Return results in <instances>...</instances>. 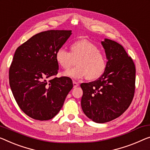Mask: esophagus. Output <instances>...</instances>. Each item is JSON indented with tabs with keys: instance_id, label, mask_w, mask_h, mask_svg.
<instances>
[{
	"instance_id": "obj_1",
	"label": "esophagus",
	"mask_w": 150,
	"mask_h": 150,
	"mask_svg": "<svg viewBox=\"0 0 150 150\" xmlns=\"http://www.w3.org/2000/svg\"><path fill=\"white\" fill-rule=\"evenodd\" d=\"M73 88H76V87H78V86H79V85L77 82H76L75 81H73Z\"/></svg>"
}]
</instances>
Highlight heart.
<instances>
[{
	"label": "heart",
	"instance_id": "b5f03b06",
	"mask_svg": "<svg viewBox=\"0 0 150 150\" xmlns=\"http://www.w3.org/2000/svg\"><path fill=\"white\" fill-rule=\"evenodd\" d=\"M57 64L68 70L75 63L77 67L62 73L66 77L79 79L86 77L88 80L98 79L103 75L107 67V59L104 54L95 44L88 40H79L71 43L69 52L59 48L55 53Z\"/></svg>",
	"mask_w": 150,
	"mask_h": 150
}]
</instances>
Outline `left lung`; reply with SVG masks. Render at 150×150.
I'll use <instances>...</instances> for the list:
<instances>
[{"label":"left lung","instance_id":"1","mask_svg":"<svg viewBox=\"0 0 150 150\" xmlns=\"http://www.w3.org/2000/svg\"><path fill=\"white\" fill-rule=\"evenodd\" d=\"M107 67L96 81L83 83L81 108L93 121L104 123L120 117L132 102L135 88V67L120 44L109 39L102 42Z\"/></svg>","mask_w":150,"mask_h":150}]
</instances>
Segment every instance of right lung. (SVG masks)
Returning a JSON list of instances; mask_svg holds the SVG:
<instances>
[{"label":"right lung","instance_id":"add662e5","mask_svg":"<svg viewBox=\"0 0 150 150\" xmlns=\"http://www.w3.org/2000/svg\"><path fill=\"white\" fill-rule=\"evenodd\" d=\"M71 30L37 33L18 47L9 69V84L18 106L35 120L52 118L61 110L73 88L68 77H54L59 64L55 53L71 35Z\"/></svg>","mask_w":150,"mask_h":150}]
</instances>
